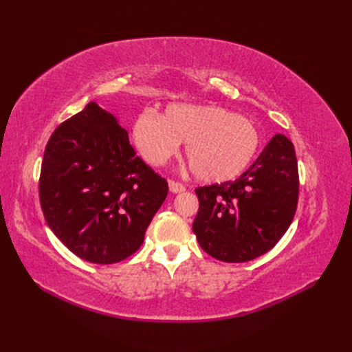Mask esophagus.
<instances>
[{
  "mask_svg": "<svg viewBox=\"0 0 352 352\" xmlns=\"http://www.w3.org/2000/svg\"><path fill=\"white\" fill-rule=\"evenodd\" d=\"M169 190H170L172 193H182V192L186 190V188H184V186H183L182 183L174 182V180H169Z\"/></svg>",
  "mask_w": 352,
  "mask_h": 352,
  "instance_id": "34e87169",
  "label": "esophagus"
}]
</instances>
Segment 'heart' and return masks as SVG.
Instances as JSON below:
<instances>
[{
    "label": "heart",
    "instance_id": "1",
    "mask_svg": "<svg viewBox=\"0 0 352 352\" xmlns=\"http://www.w3.org/2000/svg\"><path fill=\"white\" fill-rule=\"evenodd\" d=\"M138 151L151 166H162L184 144L186 159L198 180H234L250 166L260 146L251 119L212 104H172L159 118L142 113L133 125Z\"/></svg>",
    "mask_w": 352,
    "mask_h": 352
}]
</instances>
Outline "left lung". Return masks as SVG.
I'll use <instances>...</instances> for the list:
<instances>
[{"label": "left lung", "mask_w": 352, "mask_h": 352, "mask_svg": "<svg viewBox=\"0 0 352 352\" xmlns=\"http://www.w3.org/2000/svg\"><path fill=\"white\" fill-rule=\"evenodd\" d=\"M193 233L207 254L227 263L272 250L296 212L300 177L294 144L275 134L234 182L198 188Z\"/></svg>", "instance_id": "1"}]
</instances>
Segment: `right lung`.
I'll return each mask as SVG.
<instances>
[{
  "label": "right lung",
  "mask_w": 352,
  "mask_h": 352,
  "mask_svg": "<svg viewBox=\"0 0 352 352\" xmlns=\"http://www.w3.org/2000/svg\"><path fill=\"white\" fill-rule=\"evenodd\" d=\"M168 195V183L136 155L118 119L91 101L51 134L39 198L63 245L91 263L136 252Z\"/></svg>",
  "instance_id": "obj_1"
}]
</instances>
